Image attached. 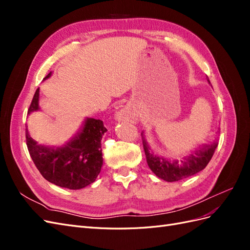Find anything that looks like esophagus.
<instances>
[{
	"instance_id": "obj_1",
	"label": "esophagus",
	"mask_w": 250,
	"mask_h": 250,
	"mask_svg": "<svg viewBox=\"0 0 250 250\" xmlns=\"http://www.w3.org/2000/svg\"><path fill=\"white\" fill-rule=\"evenodd\" d=\"M116 118L121 121H125V120L130 118V113H129V111H128L127 108L121 107V108H119V110L116 113Z\"/></svg>"
}]
</instances>
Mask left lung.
<instances>
[{
    "label": "left lung",
    "mask_w": 250,
    "mask_h": 250,
    "mask_svg": "<svg viewBox=\"0 0 250 250\" xmlns=\"http://www.w3.org/2000/svg\"><path fill=\"white\" fill-rule=\"evenodd\" d=\"M208 81L210 83L208 78ZM142 140L149 168L158 178L169 181V183L188 178L202 171L213 157L218 146L217 140L209 144H202L190 155L183 157V160L171 161L169 158L154 154L144 137V132H142Z\"/></svg>",
    "instance_id": "left-lung-1"
}]
</instances>
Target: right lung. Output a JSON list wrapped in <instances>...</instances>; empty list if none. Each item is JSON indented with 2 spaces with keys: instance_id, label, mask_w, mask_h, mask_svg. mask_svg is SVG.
Instances as JSON below:
<instances>
[{
  "instance_id": "right-lung-1",
  "label": "right lung",
  "mask_w": 250,
  "mask_h": 250,
  "mask_svg": "<svg viewBox=\"0 0 250 250\" xmlns=\"http://www.w3.org/2000/svg\"><path fill=\"white\" fill-rule=\"evenodd\" d=\"M50 72L43 80L51 77ZM40 88L36 89L28 115L40 110ZM107 131L103 121L85 118L80 130L62 146L39 145L26 128V142L36 168L44 179L58 187L80 190L93 184L103 165L101 140Z\"/></svg>"
}]
</instances>
